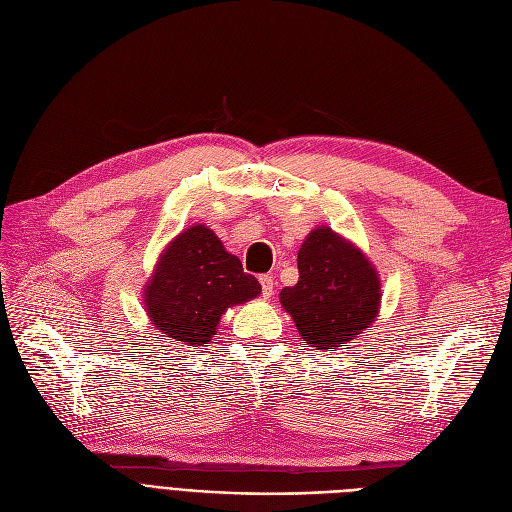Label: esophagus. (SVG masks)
Instances as JSON below:
<instances>
[{"label":"esophagus","mask_w":512,"mask_h":512,"mask_svg":"<svg viewBox=\"0 0 512 512\" xmlns=\"http://www.w3.org/2000/svg\"><path fill=\"white\" fill-rule=\"evenodd\" d=\"M260 285H262V296H264V298H271L273 292H275V281H273V277L262 275V277H260Z\"/></svg>","instance_id":"esophagus-1"}]
</instances>
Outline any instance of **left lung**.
Here are the masks:
<instances>
[{"label":"left lung","mask_w":512,"mask_h":512,"mask_svg":"<svg viewBox=\"0 0 512 512\" xmlns=\"http://www.w3.org/2000/svg\"><path fill=\"white\" fill-rule=\"evenodd\" d=\"M300 279L279 292L298 334L317 351L346 346L380 313V275L372 260L330 227H315L298 250Z\"/></svg>","instance_id":"1"}]
</instances>
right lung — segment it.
Masks as SVG:
<instances>
[{"mask_svg":"<svg viewBox=\"0 0 512 512\" xmlns=\"http://www.w3.org/2000/svg\"><path fill=\"white\" fill-rule=\"evenodd\" d=\"M262 292L241 260L224 250L206 224L178 233L159 254L142 292L149 321L166 338L187 346L208 344L227 309Z\"/></svg>","mask_w":512,"mask_h":512,"instance_id":"1","label":"right lung"}]
</instances>
